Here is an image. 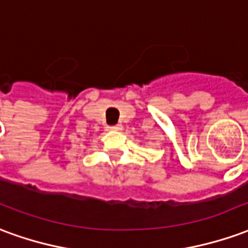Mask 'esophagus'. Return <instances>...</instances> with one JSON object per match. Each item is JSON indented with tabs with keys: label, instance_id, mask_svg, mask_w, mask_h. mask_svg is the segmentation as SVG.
<instances>
[{
	"label": "esophagus",
	"instance_id": "34e87169",
	"mask_svg": "<svg viewBox=\"0 0 248 248\" xmlns=\"http://www.w3.org/2000/svg\"><path fill=\"white\" fill-rule=\"evenodd\" d=\"M122 129H124L122 124H115V126H108V130H110V131H121Z\"/></svg>",
	"mask_w": 248,
	"mask_h": 248
}]
</instances>
